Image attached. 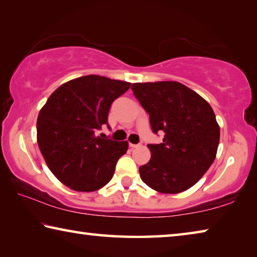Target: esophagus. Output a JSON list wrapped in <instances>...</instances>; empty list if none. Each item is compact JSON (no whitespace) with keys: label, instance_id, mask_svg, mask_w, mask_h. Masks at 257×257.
<instances>
[{"label":"esophagus","instance_id":"obj_1","mask_svg":"<svg viewBox=\"0 0 257 257\" xmlns=\"http://www.w3.org/2000/svg\"><path fill=\"white\" fill-rule=\"evenodd\" d=\"M129 146L132 147V149H137V147H141L142 144H129Z\"/></svg>","mask_w":257,"mask_h":257}]
</instances>
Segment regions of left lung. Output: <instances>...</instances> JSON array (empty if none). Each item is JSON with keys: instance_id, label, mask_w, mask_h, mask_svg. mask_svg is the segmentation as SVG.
<instances>
[{"instance_id": "left-lung-1", "label": "left lung", "mask_w": 257, "mask_h": 257, "mask_svg": "<svg viewBox=\"0 0 257 257\" xmlns=\"http://www.w3.org/2000/svg\"><path fill=\"white\" fill-rule=\"evenodd\" d=\"M132 89L150 114L153 133H164L161 144L147 145L152 155L139 168L142 180L163 194L189 189L211 167L219 146L220 127L211 105L177 81L136 82Z\"/></svg>"}]
</instances>
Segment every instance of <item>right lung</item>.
<instances>
[{"instance_id":"right-lung-1","label":"right lung","mask_w":257,"mask_h":257,"mask_svg":"<svg viewBox=\"0 0 257 257\" xmlns=\"http://www.w3.org/2000/svg\"><path fill=\"white\" fill-rule=\"evenodd\" d=\"M130 82L89 75L61 85L52 93L37 118V143L52 173L76 191H94L114 175L128 142L102 138L114 99ZM108 127V124H107Z\"/></svg>"}]
</instances>
